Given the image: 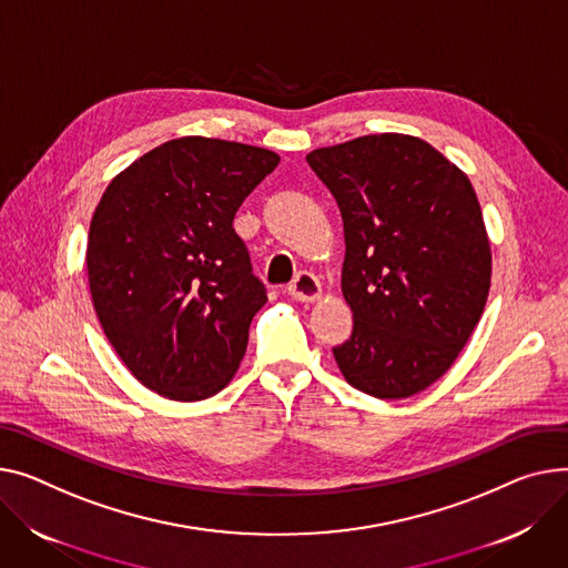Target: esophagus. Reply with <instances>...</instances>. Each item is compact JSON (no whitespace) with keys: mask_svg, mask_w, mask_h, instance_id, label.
Wrapping results in <instances>:
<instances>
[{"mask_svg":"<svg viewBox=\"0 0 568 568\" xmlns=\"http://www.w3.org/2000/svg\"><path fill=\"white\" fill-rule=\"evenodd\" d=\"M287 292H290L296 301H306V304H308V301H317V298L322 296V285H320V281H317L315 274H311V272H298L296 278L290 283Z\"/></svg>","mask_w":568,"mask_h":568,"instance_id":"34e87169","label":"esophagus"}]
</instances>
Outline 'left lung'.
<instances>
[{
  "label": "left lung",
  "instance_id": "left-lung-1",
  "mask_svg": "<svg viewBox=\"0 0 568 568\" xmlns=\"http://www.w3.org/2000/svg\"><path fill=\"white\" fill-rule=\"evenodd\" d=\"M306 160L345 225L343 294L354 331L333 347L339 372L379 399L429 388L468 343L490 287L470 180L427 141L390 132Z\"/></svg>",
  "mask_w": 568,
  "mask_h": 568
}]
</instances>
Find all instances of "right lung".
Listing matches in <instances>:
<instances>
[{
	"instance_id": "obj_1",
	"label": "right lung",
	"mask_w": 568,
	"mask_h": 568,
	"mask_svg": "<svg viewBox=\"0 0 568 568\" xmlns=\"http://www.w3.org/2000/svg\"><path fill=\"white\" fill-rule=\"evenodd\" d=\"M281 158L223 139L150 150L102 194L87 272L98 320L136 379L199 402L229 386L267 290L233 219Z\"/></svg>"
}]
</instances>
